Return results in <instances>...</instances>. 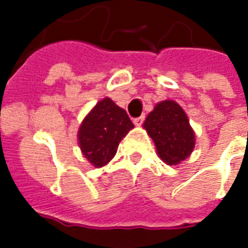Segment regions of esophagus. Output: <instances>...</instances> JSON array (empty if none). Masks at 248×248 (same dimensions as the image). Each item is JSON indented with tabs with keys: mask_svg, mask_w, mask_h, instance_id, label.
I'll use <instances>...</instances> for the list:
<instances>
[{
	"mask_svg": "<svg viewBox=\"0 0 248 248\" xmlns=\"http://www.w3.org/2000/svg\"><path fill=\"white\" fill-rule=\"evenodd\" d=\"M144 120H145V117L140 116L138 117V118H134V124H135L136 126H141V124H144Z\"/></svg>",
	"mask_w": 248,
	"mask_h": 248,
	"instance_id": "34e87169",
	"label": "esophagus"
}]
</instances>
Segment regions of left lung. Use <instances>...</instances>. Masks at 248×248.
<instances>
[{"mask_svg": "<svg viewBox=\"0 0 248 248\" xmlns=\"http://www.w3.org/2000/svg\"><path fill=\"white\" fill-rule=\"evenodd\" d=\"M163 162L172 166L189 157L194 148V132L180 105L172 100L161 101L144 122Z\"/></svg>", "mask_w": 248, "mask_h": 248, "instance_id": "left-lung-1", "label": "left lung"}]
</instances>
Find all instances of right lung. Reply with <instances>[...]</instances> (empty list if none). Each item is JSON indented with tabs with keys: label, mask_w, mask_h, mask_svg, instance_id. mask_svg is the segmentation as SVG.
<instances>
[{
	"label": "right lung",
	"mask_w": 248,
	"mask_h": 248,
	"mask_svg": "<svg viewBox=\"0 0 248 248\" xmlns=\"http://www.w3.org/2000/svg\"><path fill=\"white\" fill-rule=\"evenodd\" d=\"M132 127L134 124L124 109L109 97L99 101L86 116L78 131L79 147L85 158L96 167L107 165Z\"/></svg>",
	"instance_id": "right-lung-1"
}]
</instances>
